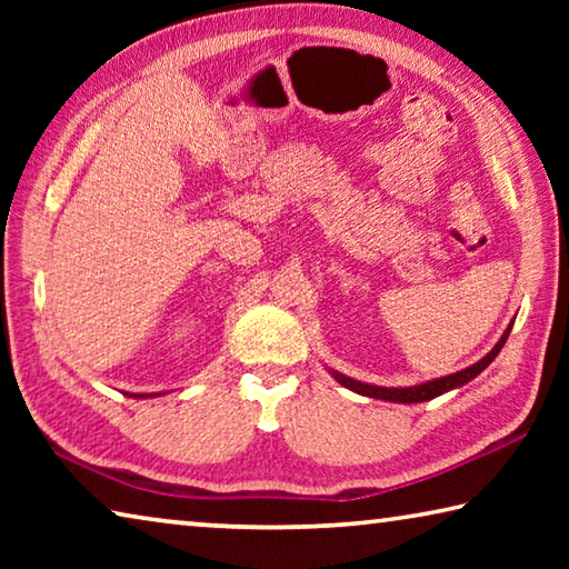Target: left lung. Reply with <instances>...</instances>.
<instances>
[{"label": "left lung", "mask_w": 569, "mask_h": 569, "mask_svg": "<svg viewBox=\"0 0 569 569\" xmlns=\"http://www.w3.org/2000/svg\"><path fill=\"white\" fill-rule=\"evenodd\" d=\"M509 331H512V323L507 326V331L502 333V339L495 343V349L489 351L485 359H479L477 363L467 366V369H461L457 373H449V377H441L435 381H427V383H419V387H403V389H389V387H373V383H363V381H356L351 377H343L339 371H331L333 379L343 383L346 389H351L356 393H361V397H369V399H383V401H397V403H419V401H429V399H437L441 393H447L457 387H465L467 381H471L475 377H479L481 371L487 369L489 363L497 359V353L502 351V346L507 341Z\"/></svg>", "instance_id": "1"}]
</instances>
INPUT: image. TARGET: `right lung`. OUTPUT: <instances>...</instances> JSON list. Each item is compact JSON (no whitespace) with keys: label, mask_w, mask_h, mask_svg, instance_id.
Segmentation results:
<instances>
[{"label":"right lung","mask_w":569,"mask_h":569,"mask_svg":"<svg viewBox=\"0 0 569 569\" xmlns=\"http://www.w3.org/2000/svg\"><path fill=\"white\" fill-rule=\"evenodd\" d=\"M128 397H134V399H146V397H156V393H128Z\"/></svg>","instance_id":"right-lung-1"}]
</instances>
